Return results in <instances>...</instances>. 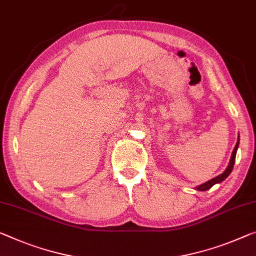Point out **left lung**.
Listing matches in <instances>:
<instances>
[{"label": "left lung", "instance_id": "obj_1", "mask_svg": "<svg viewBox=\"0 0 256 256\" xmlns=\"http://www.w3.org/2000/svg\"><path fill=\"white\" fill-rule=\"evenodd\" d=\"M238 146H239V137H238L237 144H236V146H234V151H232V154H231L230 162H229V164H228V167H226V170H224L222 174H220L218 176H216V178H212L210 180H207V182H205L204 184H200V186H198L196 188V190H198V191H207V190H210L212 186H215V184H218V183L223 182V180H226L228 176L230 175V172H232V168H234V161H236V153H237Z\"/></svg>", "mask_w": 256, "mask_h": 256}]
</instances>
